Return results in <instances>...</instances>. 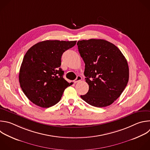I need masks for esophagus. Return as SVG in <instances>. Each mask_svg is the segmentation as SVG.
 Masks as SVG:
<instances>
[{
    "mask_svg": "<svg viewBox=\"0 0 150 150\" xmlns=\"http://www.w3.org/2000/svg\"><path fill=\"white\" fill-rule=\"evenodd\" d=\"M82 80V77L81 76H77V77H76V78L75 79V83H77V82H79V81H81Z\"/></svg>",
    "mask_w": 150,
    "mask_h": 150,
    "instance_id": "obj_1",
    "label": "esophagus"
}]
</instances>
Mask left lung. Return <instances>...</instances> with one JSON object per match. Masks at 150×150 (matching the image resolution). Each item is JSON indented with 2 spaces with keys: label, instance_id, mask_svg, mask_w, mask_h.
I'll list each match as a JSON object with an SVG mask.
<instances>
[{
  "label": "left lung",
  "instance_id": "left-lung-1",
  "mask_svg": "<svg viewBox=\"0 0 150 150\" xmlns=\"http://www.w3.org/2000/svg\"><path fill=\"white\" fill-rule=\"evenodd\" d=\"M77 45L85 64L84 75L89 85L88 92L81 95V98L95 107L110 105L128 83L127 59L115 45L104 39L79 40Z\"/></svg>",
  "mask_w": 150,
  "mask_h": 150
}]
</instances>
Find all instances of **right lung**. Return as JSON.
<instances>
[{
    "mask_svg": "<svg viewBox=\"0 0 150 150\" xmlns=\"http://www.w3.org/2000/svg\"><path fill=\"white\" fill-rule=\"evenodd\" d=\"M76 41L47 40L32 46L24 56L19 81L27 98L42 108L51 107L61 99L71 85L64 78L60 68L63 53Z\"/></svg>",
    "mask_w": 150,
    "mask_h": 150,
    "instance_id": "add662e5",
    "label": "right lung"
}]
</instances>
